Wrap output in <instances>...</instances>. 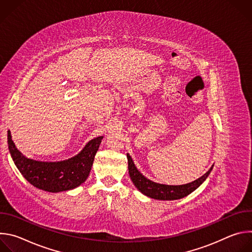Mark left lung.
Segmentation results:
<instances>
[{"mask_svg":"<svg viewBox=\"0 0 252 252\" xmlns=\"http://www.w3.org/2000/svg\"><path fill=\"white\" fill-rule=\"evenodd\" d=\"M126 158L128 162V173L134 187L142 194L158 200H175L188 196L198 187H200V185H202L213 168L212 165L206 173L189 184L181 186H168L155 183L147 178L140 171H138L131 157L128 154H126Z\"/></svg>","mask_w":252,"mask_h":252,"instance_id":"8db88e82","label":"left lung"}]
</instances>
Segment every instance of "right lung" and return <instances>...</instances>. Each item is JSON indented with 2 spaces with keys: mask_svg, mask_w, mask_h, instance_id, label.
Masks as SVG:
<instances>
[{
  "mask_svg": "<svg viewBox=\"0 0 252 252\" xmlns=\"http://www.w3.org/2000/svg\"><path fill=\"white\" fill-rule=\"evenodd\" d=\"M102 137L91 139L78 155L60 161H42L25 157L16 148L10 130L8 146L16 166L31 185L45 191L61 192L74 189L87 181Z\"/></svg>",
  "mask_w": 252,
  "mask_h": 252,
  "instance_id": "obj_1",
  "label": "right lung"
}]
</instances>
